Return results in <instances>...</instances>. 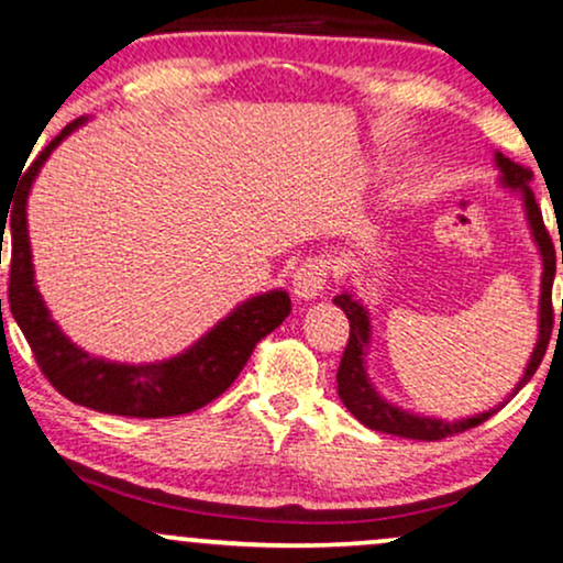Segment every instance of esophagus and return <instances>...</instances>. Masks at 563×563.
Instances as JSON below:
<instances>
[{
  "mask_svg": "<svg viewBox=\"0 0 563 563\" xmlns=\"http://www.w3.org/2000/svg\"><path fill=\"white\" fill-rule=\"evenodd\" d=\"M328 286V267L322 260H307L294 273V294L299 301H312Z\"/></svg>",
  "mask_w": 563,
  "mask_h": 563,
  "instance_id": "34e87169",
  "label": "esophagus"
}]
</instances>
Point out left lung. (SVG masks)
<instances>
[{
	"label": "left lung",
	"mask_w": 563,
	"mask_h": 563,
	"mask_svg": "<svg viewBox=\"0 0 563 563\" xmlns=\"http://www.w3.org/2000/svg\"><path fill=\"white\" fill-rule=\"evenodd\" d=\"M497 166H500V172H503V183L525 196L529 228H532V235H534V241H538L540 254H542L540 341H538V346H534L532 360H529L525 378H521L519 386H516V391H519L521 386H525L527 380L534 376V371L540 367L542 357H545L548 341H551V328H553L551 290H553V275H555V249H553L551 235H548V230H545V222H542V211H540L538 200H534L532 187H529V183H532V169H527V166H521V164H516V161L500 156V153H497ZM561 264H563V251H561ZM333 303H339L349 318V341L344 349V357H341L339 373H335V380H339V397H341V402L346 405V410L352 412L360 423H365L367 429L384 431V434H397L405 439H421V442H437V439H444V437L461 434V431L474 429V426L484 423L489 416H493V412H497V410H489V412H482V416H476V418H466V421L444 423V421H437V418L410 416V412L399 410V407H394L386 402V399H380L376 389L371 386V380H367L365 365H363L365 344H367V339H371V325H367V314H365L363 303L354 299L349 290L335 296ZM514 394H510V397H514Z\"/></svg>",
	"instance_id": "obj_1"
}]
</instances>
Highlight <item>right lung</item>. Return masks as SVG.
Returning a JSON list of instances; mask_svg holds the SVG:
<instances>
[{"label":"right lung","mask_w":563,"mask_h":563,"mask_svg":"<svg viewBox=\"0 0 563 563\" xmlns=\"http://www.w3.org/2000/svg\"><path fill=\"white\" fill-rule=\"evenodd\" d=\"M79 124L81 119L70 121L38 153L34 164L23 172L15 198H12V211L8 213L13 217L8 220L7 214H0V243H4V230L10 232L8 299L12 318L21 325L38 371L70 402L126 418H169L198 410L222 391H228L232 380L241 376L243 365L249 363L256 344L288 318V294L286 290H269V294L241 303L228 320L219 322L214 331L203 335L196 346L158 365L106 363V360L89 357L87 352L70 344L60 333V328L49 320L47 307H44L34 286L29 228H25V198H29L38 166L47 161L57 142Z\"/></svg>","instance_id":"add662e5"}]
</instances>
